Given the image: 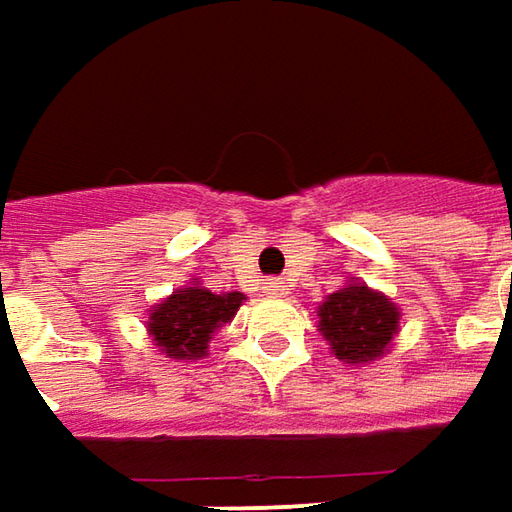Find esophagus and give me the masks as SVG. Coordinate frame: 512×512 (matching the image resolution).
<instances>
[{
    "mask_svg": "<svg viewBox=\"0 0 512 512\" xmlns=\"http://www.w3.org/2000/svg\"><path fill=\"white\" fill-rule=\"evenodd\" d=\"M264 293H267V296H273V298H284V296H287V287H284V281L270 279V281H267V287H264Z\"/></svg>",
    "mask_w": 512,
    "mask_h": 512,
    "instance_id": "esophagus-1",
    "label": "esophagus"
}]
</instances>
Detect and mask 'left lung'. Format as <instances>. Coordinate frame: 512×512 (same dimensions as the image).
<instances>
[{
  "label": "left lung",
  "mask_w": 512,
  "mask_h": 512,
  "mask_svg": "<svg viewBox=\"0 0 512 512\" xmlns=\"http://www.w3.org/2000/svg\"><path fill=\"white\" fill-rule=\"evenodd\" d=\"M318 327L335 358L344 363H372L389 352L400 332V310L392 298L366 284H346L318 307Z\"/></svg>",
  "instance_id": "1"
}]
</instances>
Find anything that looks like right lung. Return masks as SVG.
<instances>
[{"label": "right lung", "instance_id": "add662e5", "mask_svg": "<svg viewBox=\"0 0 512 512\" xmlns=\"http://www.w3.org/2000/svg\"><path fill=\"white\" fill-rule=\"evenodd\" d=\"M242 293H211L208 287L188 284L149 310V335L160 352L174 360H200L216 329L228 324L242 307Z\"/></svg>", "mask_w": 512, "mask_h": 512}]
</instances>
